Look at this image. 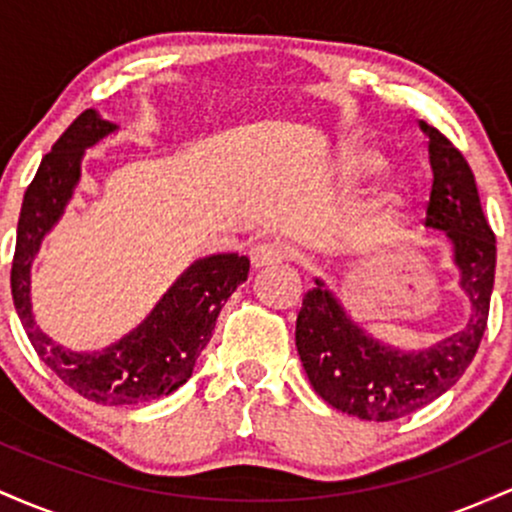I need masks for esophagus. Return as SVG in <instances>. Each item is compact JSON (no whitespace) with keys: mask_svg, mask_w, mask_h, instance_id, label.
I'll return each instance as SVG.
<instances>
[{"mask_svg":"<svg viewBox=\"0 0 512 512\" xmlns=\"http://www.w3.org/2000/svg\"><path fill=\"white\" fill-rule=\"evenodd\" d=\"M286 257H289V252H286L284 248H279V245H272V243L255 245V248L250 250L252 267H257V269H264V267H272V264L286 262Z\"/></svg>","mask_w":512,"mask_h":512,"instance_id":"obj_1","label":"esophagus"}]
</instances>
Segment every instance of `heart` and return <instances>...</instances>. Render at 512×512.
I'll use <instances>...</instances> for the list:
<instances>
[{
  "label": "heart",
  "mask_w": 512,
  "mask_h": 512,
  "mask_svg": "<svg viewBox=\"0 0 512 512\" xmlns=\"http://www.w3.org/2000/svg\"><path fill=\"white\" fill-rule=\"evenodd\" d=\"M385 156L380 154L373 146H361L354 144L346 151V166L354 170L356 175H370L378 173V170L385 168ZM402 199V187L395 185L390 192H387V204H397Z\"/></svg>",
  "instance_id": "b5f03b06"
}]
</instances>
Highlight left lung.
Returning a JSON list of instances; mask_svg holds the SVG:
<instances>
[{
	"label": "left lung",
	"mask_w": 512,
	"mask_h": 512,
	"mask_svg": "<svg viewBox=\"0 0 512 512\" xmlns=\"http://www.w3.org/2000/svg\"><path fill=\"white\" fill-rule=\"evenodd\" d=\"M428 134L433 168L426 226L443 231L452 243L460 286L472 315L460 332L421 351H399L368 337L342 303L315 279L296 320V346L313 390L344 414L363 421H395L448 392L477 354L489 320L496 274V236L481 211L469 163L436 127Z\"/></svg>",
	"instance_id": "1"
}]
</instances>
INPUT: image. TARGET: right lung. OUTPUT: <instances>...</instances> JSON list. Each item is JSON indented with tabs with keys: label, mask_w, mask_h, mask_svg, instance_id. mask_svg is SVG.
<instances>
[{
	"label": "right lung",
	"mask_w": 512,
	"mask_h": 512,
	"mask_svg": "<svg viewBox=\"0 0 512 512\" xmlns=\"http://www.w3.org/2000/svg\"><path fill=\"white\" fill-rule=\"evenodd\" d=\"M115 129L96 110H84L45 154L23 195L11 262V296L35 354L64 385L96 404L129 407L170 395L190 380L223 303L248 279L250 260L228 252L190 264L137 330L96 354H76L40 332L31 313L33 257L72 199L84 151Z\"/></svg>",
	"instance_id": "obj_1"
}]
</instances>
